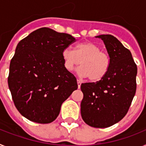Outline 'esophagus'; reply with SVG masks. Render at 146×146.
<instances>
[{"label":"esophagus","instance_id":"obj_1","mask_svg":"<svg viewBox=\"0 0 146 146\" xmlns=\"http://www.w3.org/2000/svg\"><path fill=\"white\" fill-rule=\"evenodd\" d=\"M80 85H81V81L79 80H78V89H80Z\"/></svg>","mask_w":146,"mask_h":146}]
</instances>
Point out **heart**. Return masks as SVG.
Returning a JSON list of instances; mask_svg holds the SVG:
<instances>
[{
  "label": "heart",
  "mask_w": 146,
  "mask_h": 146,
  "mask_svg": "<svg viewBox=\"0 0 146 146\" xmlns=\"http://www.w3.org/2000/svg\"><path fill=\"white\" fill-rule=\"evenodd\" d=\"M64 67L72 72L81 63L78 74L82 78H90L93 82L102 80L109 71L110 60L108 54L102 51V48L91 42L78 44L74 50L69 48H65L62 53Z\"/></svg>",
  "instance_id": "b5f03b06"
}]
</instances>
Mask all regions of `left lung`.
<instances>
[{"instance_id": "8db88e82", "label": "left lung", "mask_w": 146, "mask_h": 146, "mask_svg": "<svg viewBox=\"0 0 146 146\" xmlns=\"http://www.w3.org/2000/svg\"><path fill=\"white\" fill-rule=\"evenodd\" d=\"M109 54L107 75L96 83L80 86L84 98L80 104L82 119L91 127L104 128L125 117L137 90V67L132 54L112 35H99Z\"/></svg>"}]
</instances>
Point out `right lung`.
Returning a JSON list of instances; mask_svg holds the SVG:
<instances>
[{
	"label": "right lung",
	"instance_id": "right-lung-1",
	"mask_svg": "<svg viewBox=\"0 0 146 146\" xmlns=\"http://www.w3.org/2000/svg\"><path fill=\"white\" fill-rule=\"evenodd\" d=\"M75 38L42 27L17 44L8 85L19 113L36 123L52 122L62 104L78 89L77 79L64 67L62 53Z\"/></svg>",
	"mask_w": 146,
	"mask_h": 146
}]
</instances>
